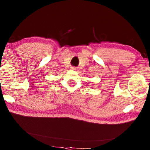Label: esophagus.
Instances as JSON below:
<instances>
[{
	"label": "esophagus",
	"instance_id": "1",
	"mask_svg": "<svg viewBox=\"0 0 150 150\" xmlns=\"http://www.w3.org/2000/svg\"><path fill=\"white\" fill-rule=\"evenodd\" d=\"M71 69H72L73 70H76V68H75V67H72Z\"/></svg>",
	"mask_w": 150,
	"mask_h": 150
}]
</instances>
